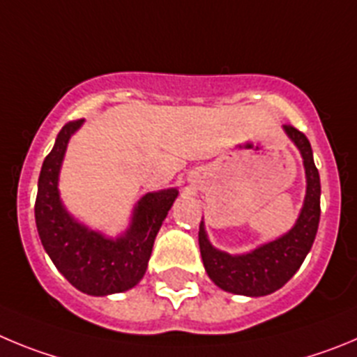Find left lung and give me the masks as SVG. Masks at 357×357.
<instances>
[{"mask_svg": "<svg viewBox=\"0 0 357 357\" xmlns=\"http://www.w3.org/2000/svg\"><path fill=\"white\" fill-rule=\"evenodd\" d=\"M284 131L303 155L307 179L304 206L294 229L249 255L231 256L211 247L202 222L199 226V249L204 268L217 287L231 294L259 297L279 290L301 268L317 236L320 220V176L313 162L311 144L306 135L291 124H284Z\"/></svg>", "mask_w": 357, "mask_h": 357, "instance_id": "obj_1", "label": "left lung"}]
</instances>
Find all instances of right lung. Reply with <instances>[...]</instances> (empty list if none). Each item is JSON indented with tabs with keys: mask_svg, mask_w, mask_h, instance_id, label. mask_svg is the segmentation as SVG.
I'll return each instance as SVG.
<instances>
[{
	"mask_svg": "<svg viewBox=\"0 0 357 357\" xmlns=\"http://www.w3.org/2000/svg\"><path fill=\"white\" fill-rule=\"evenodd\" d=\"M83 119L60 130L38 176L35 222L44 249L63 278L89 295L117 294L133 288L144 278L156 233L178 197V190L155 192L140 199L133 222L124 236L108 240L73 220L59 197V171L70 135Z\"/></svg>",
	"mask_w": 357,
	"mask_h": 357,
	"instance_id": "1",
	"label": "right lung"
}]
</instances>
